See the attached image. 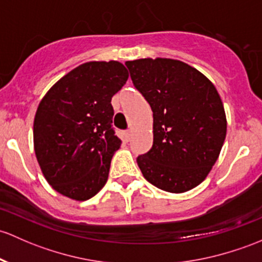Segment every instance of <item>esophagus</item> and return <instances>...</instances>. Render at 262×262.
Wrapping results in <instances>:
<instances>
[{
  "mask_svg": "<svg viewBox=\"0 0 262 262\" xmlns=\"http://www.w3.org/2000/svg\"><path fill=\"white\" fill-rule=\"evenodd\" d=\"M123 136H124V139H125L126 142H128V140L130 139V136H132L130 130H124V132H123Z\"/></svg>",
  "mask_w": 262,
  "mask_h": 262,
  "instance_id": "34e87169",
  "label": "esophagus"
}]
</instances>
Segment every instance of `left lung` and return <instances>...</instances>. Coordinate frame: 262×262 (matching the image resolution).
Returning a JSON list of instances; mask_svg holds the SVG:
<instances>
[{
    "instance_id": "obj_1",
    "label": "left lung",
    "mask_w": 262,
    "mask_h": 262,
    "mask_svg": "<svg viewBox=\"0 0 262 262\" xmlns=\"http://www.w3.org/2000/svg\"><path fill=\"white\" fill-rule=\"evenodd\" d=\"M132 81L153 112V145L137 158L149 183L183 193L205 181L226 138V114L216 88L180 60L126 61Z\"/></svg>"
}]
</instances>
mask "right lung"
I'll return each instance as SVG.
<instances>
[{"label":"right lung","instance_id":"add662e5","mask_svg":"<svg viewBox=\"0 0 262 262\" xmlns=\"http://www.w3.org/2000/svg\"><path fill=\"white\" fill-rule=\"evenodd\" d=\"M129 78L118 61H90L46 93L34 120V148L49 184L62 196L86 201L108 181L122 140L113 128V95Z\"/></svg>","mask_w":262,"mask_h":262}]
</instances>
